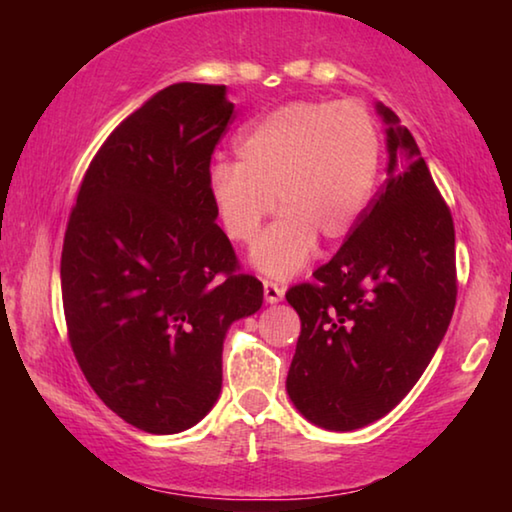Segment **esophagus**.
<instances>
[{"instance_id":"esophagus-1","label":"esophagus","mask_w":512,"mask_h":512,"mask_svg":"<svg viewBox=\"0 0 512 512\" xmlns=\"http://www.w3.org/2000/svg\"><path fill=\"white\" fill-rule=\"evenodd\" d=\"M264 298L268 305H275V302H280L284 298V289L280 284H275L271 280H264Z\"/></svg>"}]
</instances>
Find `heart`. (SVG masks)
Wrapping results in <instances>:
<instances>
[{"mask_svg": "<svg viewBox=\"0 0 512 512\" xmlns=\"http://www.w3.org/2000/svg\"><path fill=\"white\" fill-rule=\"evenodd\" d=\"M239 162H216L207 192L228 239L250 244L266 216L282 214L250 253L271 277H291L318 248L348 239L375 196L381 133L357 101H291L237 135Z\"/></svg>", "mask_w": 512, "mask_h": 512, "instance_id": "b5f03b06", "label": "heart"}]
</instances>
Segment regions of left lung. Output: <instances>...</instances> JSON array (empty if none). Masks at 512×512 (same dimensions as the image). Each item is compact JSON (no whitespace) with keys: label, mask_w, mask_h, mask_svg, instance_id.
Masks as SVG:
<instances>
[{"label":"left lung","mask_w":512,"mask_h":512,"mask_svg":"<svg viewBox=\"0 0 512 512\" xmlns=\"http://www.w3.org/2000/svg\"><path fill=\"white\" fill-rule=\"evenodd\" d=\"M386 124V183L314 284L287 291L300 316L287 393L316 427L384 418L422 377L456 305L454 221L409 128Z\"/></svg>","instance_id":"1"}]
</instances>
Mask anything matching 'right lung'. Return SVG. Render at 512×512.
I'll return each mask as SVG.
<instances>
[{"mask_svg":"<svg viewBox=\"0 0 512 512\" xmlns=\"http://www.w3.org/2000/svg\"><path fill=\"white\" fill-rule=\"evenodd\" d=\"M232 112L225 85L153 94L103 142L69 214V343L101 402L146 433H180L212 411L225 334L264 300L262 282L237 273L207 192Z\"/></svg>","mask_w":512,"mask_h":512,"instance_id":"obj_1","label":"right lung"}]
</instances>
